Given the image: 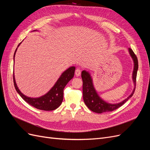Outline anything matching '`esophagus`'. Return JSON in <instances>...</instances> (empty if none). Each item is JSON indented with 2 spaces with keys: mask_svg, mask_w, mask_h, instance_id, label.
I'll list each match as a JSON object with an SVG mask.
<instances>
[{
  "mask_svg": "<svg viewBox=\"0 0 150 150\" xmlns=\"http://www.w3.org/2000/svg\"><path fill=\"white\" fill-rule=\"evenodd\" d=\"M81 71L80 69H79V68H77V69H76L75 71V74L76 76H79L81 75Z\"/></svg>",
  "mask_w": 150,
  "mask_h": 150,
  "instance_id": "obj_1",
  "label": "esophagus"
}]
</instances>
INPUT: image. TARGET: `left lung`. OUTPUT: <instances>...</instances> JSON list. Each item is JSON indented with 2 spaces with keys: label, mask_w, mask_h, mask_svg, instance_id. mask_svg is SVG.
<instances>
[{
  "label": "left lung",
  "mask_w": 150,
  "mask_h": 150,
  "mask_svg": "<svg viewBox=\"0 0 150 150\" xmlns=\"http://www.w3.org/2000/svg\"><path fill=\"white\" fill-rule=\"evenodd\" d=\"M129 52L131 57L134 61V70L133 72V80L134 84V88L131 95L127 98L124 101L117 104L108 103L98 96L96 90H95L93 81L90 74L88 72L83 71L81 73V78L83 79V100L87 107L92 111L96 113H102L104 112L112 111L116 109L119 108L128 100L133 96L135 88L136 82H137V71L138 69V58L133 50L129 48Z\"/></svg>",
  "instance_id": "1"
}]
</instances>
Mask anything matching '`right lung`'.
Listing matches in <instances>:
<instances>
[{
  "instance_id": "right-lung-1",
  "label": "right lung",
  "mask_w": 150,
  "mask_h": 150,
  "mask_svg": "<svg viewBox=\"0 0 150 150\" xmlns=\"http://www.w3.org/2000/svg\"><path fill=\"white\" fill-rule=\"evenodd\" d=\"M20 44L18 45V46H19ZM16 51L17 49H16L14 55H13V59H14ZM75 69L76 67L73 66L67 69L61 74L56 84L47 94L38 98L27 97L20 91L16 83L14 74H13V84H14V87L17 92L19 94L21 98L30 106L40 110L52 111L56 110L61 104L63 100L64 89L68 82L74 77Z\"/></svg>"
}]
</instances>
